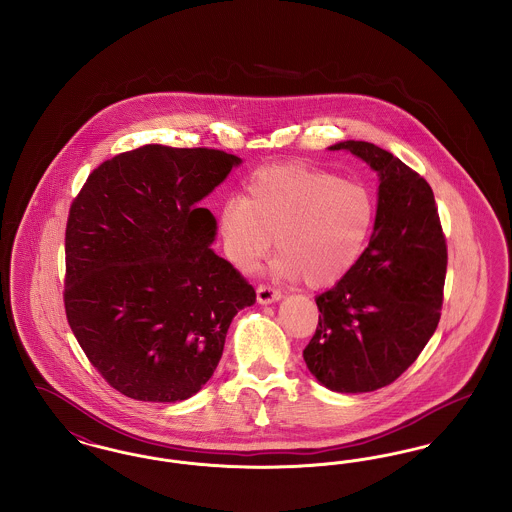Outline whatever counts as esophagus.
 I'll use <instances>...</instances> for the list:
<instances>
[{
	"instance_id": "obj_1",
	"label": "esophagus",
	"mask_w": 512,
	"mask_h": 512,
	"mask_svg": "<svg viewBox=\"0 0 512 512\" xmlns=\"http://www.w3.org/2000/svg\"><path fill=\"white\" fill-rule=\"evenodd\" d=\"M282 297L280 290L272 288L270 284H259L257 286V299L259 303H272V301H278Z\"/></svg>"
}]
</instances>
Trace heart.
I'll use <instances>...</instances> for the list:
<instances>
[{
	"label": "heart",
	"instance_id": "obj_1",
	"mask_svg": "<svg viewBox=\"0 0 512 512\" xmlns=\"http://www.w3.org/2000/svg\"><path fill=\"white\" fill-rule=\"evenodd\" d=\"M376 219L370 192L332 172L299 165L253 172L244 197H228L219 209L226 257L253 267L272 245L280 274L311 288L330 286L357 265Z\"/></svg>",
	"mask_w": 512,
	"mask_h": 512
}]
</instances>
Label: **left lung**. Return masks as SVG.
<instances>
[{
    "instance_id": "1",
    "label": "left lung",
    "mask_w": 512,
    "mask_h": 512,
    "mask_svg": "<svg viewBox=\"0 0 512 512\" xmlns=\"http://www.w3.org/2000/svg\"><path fill=\"white\" fill-rule=\"evenodd\" d=\"M380 174L374 232L357 265L317 297L318 326L303 359L322 386L374 391L413 365L438 328L447 244L430 184L382 147L347 140Z\"/></svg>"
}]
</instances>
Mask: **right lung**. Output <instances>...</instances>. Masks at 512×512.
<instances>
[{
  "label": "right lung",
  "mask_w": 512,
  "mask_h": 512,
  "mask_svg": "<svg viewBox=\"0 0 512 512\" xmlns=\"http://www.w3.org/2000/svg\"><path fill=\"white\" fill-rule=\"evenodd\" d=\"M240 159L209 147L144 146L107 159L65 230V313L105 382L138 401L192 397L219 365L253 286L209 244L199 207Z\"/></svg>",
  "instance_id": "obj_1"
}]
</instances>
